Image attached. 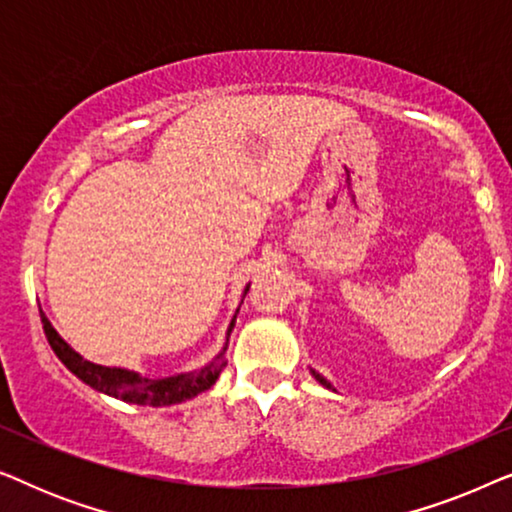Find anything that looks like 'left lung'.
I'll return each mask as SVG.
<instances>
[{
  "label": "left lung",
  "mask_w": 512,
  "mask_h": 512,
  "mask_svg": "<svg viewBox=\"0 0 512 512\" xmlns=\"http://www.w3.org/2000/svg\"><path fill=\"white\" fill-rule=\"evenodd\" d=\"M312 375H314V377H317V380H319L321 384H324V387H326V389H333V387H331V382H328V380H324V377H321L319 373H314V370H312Z\"/></svg>",
  "instance_id": "8db88e82"
}]
</instances>
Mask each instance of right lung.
<instances>
[{
    "instance_id": "add662e5",
    "label": "right lung",
    "mask_w": 512,
    "mask_h": 512,
    "mask_svg": "<svg viewBox=\"0 0 512 512\" xmlns=\"http://www.w3.org/2000/svg\"><path fill=\"white\" fill-rule=\"evenodd\" d=\"M249 291V286L244 289V293ZM41 314V324H44V333L48 338V345L55 352V356L65 363V366L72 370V373L83 380L90 387L102 391V394L121 398L125 403H135V405H153V408H160V405H174L181 401H188V398L202 394L207 391L212 384L219 380L221 370L226 368V359H223V352L216 356L212 363H207L205 368L193 370V373H181V375H172V377H160V380H146L139 373H132V370L125 368H107V366H97V363H90L83 359L81 354H76L72 347L67 345L65 340L60 338L58 331L51 326V321L46 319V314L39 310ZM235 319L230 321L228 335L233 331Z\"/></svg>"
}]
</instances>
